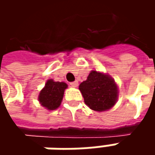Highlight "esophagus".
<instances>
[{
  "instance_id": "obj_1",
  "label": "esophagus",
  "mask_w": 155,
  "mask_h": 155,
  "mask_svg": "<svg viewBox=\"0 0 155 155\" xmlns=\"http://www.w3.org/2000/svg\"><path fill=\"white\" fill-rule=\"evenodd\" d=\"M70 85L71 87H77L78 85V83L77 82V81H75V82H71V83H70Z\"/></svg>"
}]
</instances>
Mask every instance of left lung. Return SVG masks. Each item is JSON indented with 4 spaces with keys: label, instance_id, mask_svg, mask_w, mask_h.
Instances as JSON below:
<instances>
[{
    "label": "left lung",
    "instance_id": "left-lung-1",
    "mask_svg": "<svg viewBox=\"0 0 155 155\" xmlns=\"http://www.w3.org/2000/svg\"><path fill=\"white\" fill-rule=\"evenodd\" d=\"M79 91L87 106L95 111L111 109L117 101L118 87L110 75L91 71L87 79L82 82Z\"/></svg>",
    "mask_w": 155,
    "mask_h": 155
}]
</instances>
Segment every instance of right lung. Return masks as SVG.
Wrapping results in <instances>:
<instances>
[{"label":"right lung","instance_id":"1","mask_svg":"<svg viewBox=\"0 0 155 155\" xmlns=\"http://www.w3.org/2000/svg\"><path fill=\"white\" fill-rule=\"evenodd\" d=\"M68 85L64 82H55L52 79L46 81L45 87L40 91L39 101L46 110H54L58 109L63 100L64 90Z\"/></svg>","mask_w":155,"mask_h":155}]
</instances>
